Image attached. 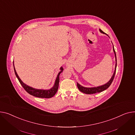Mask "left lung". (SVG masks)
I'll return each instance as SVG.
<instances>
[{"mask_svg": "<svg viewBox=\"0 0 135 135\" xmlns=\"http://www.w3.org/2000/svg\"><path fill=\"white\" fill-rule=\"evenodd\" d=\"M99 31L101 33H104L107 35L106 33H105V32H104L101 29H99ZM113 50L114 54V55H115V68H114V73L111 77V78L110 79V80L107 83H106L104 85L99 86H97V87H84L83 86H81V85H80L79 83H77V86L78 88H79V90L82 92L84 93L85 94H94V93H99V92H101L105 89H106L107 88H109V86L111 85V84H112L114 77L115 76V71H116V67H117V58H116V54H115V52L114 49V47L113 46Z\"/></svg>", "mask_w": 135, "mask_h": 135, "instance_id": "left-lung-1", "label": "left lung"}]
</instances>
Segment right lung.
Listing matches in <instances>:
<instances>
[{
  "instance_id": "obj_1",
  "label": "right lung",
  "mask_w": 135,
  "mask_h": 135,
  "mask_svg": "<svg viewBox=\"0 0 135 135\" xmlns=\"http://www.w3.org/2000/svg\"><path fill=\"white\" fill-rule=\"evenodd\" d=\"M13 64L14 70H15L16 76H17L18 80H19V81L21 84V85L24 88L25 90L29 94L36 97L42 98H50L52 97L54 95H55V94L57 91V89L59 88V81H60V79H59L60 74L62 72L63 70H64V68H63L62 67H60V71H59V73L57 75V77L55 81L54 85V86L49 89H43L35 88L24 84L21 80V79L20 78L19 76L18 75L16 72V70L14 66V61L13 62Z\"/></svg>"
}]
</instances>
